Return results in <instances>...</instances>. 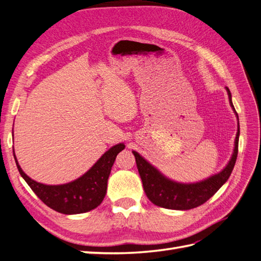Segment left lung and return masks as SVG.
<instances>
[{
	"mask_svg": "<svg viewBox=\"0 0 261 261\" xmlns=\"http://www.w3.org/2000/svg\"><path fill=\"white\" fill-rule=\"evenodd\" d=\"M225 89L231 108L237 116L238 132L234 140V148H233L230 161L227 162L225 168L221 170L219 173L213 174L211 177L197 182H177L166 177L160 170L152 166L140 153L133 151L136 160L138 173H140L143 182V188H144L147 198L154 205L163 207V208L177 211H187L195 208V207L204 204L205 201L208 200L230 178L238 156L240 125H239V116L234 109V106L232 103V95L230 90H228V88Z\"/></svg>",
	"mask_w": 261,
	"mask_h": 261,
	"instance_id": "obj_1",
	"label": "left lung"
}]
</instances>
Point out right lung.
Masks as SVG:
<instances>
[{
  "instance_id": "right-lung-1",
  "label": "right lung",
  "mask_w": 261,
  "mask_h": 261,
  "mask_svg": "<svg viewBox=\"0 0 261 261\" xmlns=\"http://www.w3.org/2000/svg\"><path fill=\"white\" fill-rule=\"evenodd\" d=\"M125 148L124 143L110 147L81 177L63 185H45L28 177L13 155L19 172L34 193L44 203L66 215L81 214L98 207L107 193V182L117 154Z\"/></svg>"
}]
</instances>
